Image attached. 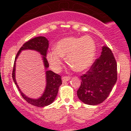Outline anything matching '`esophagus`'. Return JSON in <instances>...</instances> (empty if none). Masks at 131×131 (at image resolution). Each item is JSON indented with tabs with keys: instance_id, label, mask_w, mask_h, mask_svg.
I'll use <instances>...</instances> for the list:
<instances>
[{
	"instance_id": "34e87169",
	"label": "esophagus",
	"mask_w": 131,
	"mask_h": 131,
	"mask_svg": "<svg viewBox=\"0 0 131 131\" xmlns=\"http://www.w3.org/2000/svg\"><path fill=\"white\" fill-rule=\"evenodd\" d=\"M70 79V77H69V76H63V77L62 78L63 82H67V81H69Z\"/></svg>"
}]
</instances>
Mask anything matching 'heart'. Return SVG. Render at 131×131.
Instances as JSON below:
<instances>
[{"mask_svg":"<svg viewBox=\"0 0 131 131\" xmlns=\"http://www.w3.org/2000/svg\"><path fill=\"white\" fill-rule=\"evenodd\" d=\"M96 54V44L92 38L70 36L58 40L54 51L47 54V58L52 68L58 71L63 64V58L77 72L89 68L94 63Z\"/></svg>","mask_w":131,"mask_h":131,"instance_id":"heart-1","label":"heart"}]
</instances>
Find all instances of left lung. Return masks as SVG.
Listing matches in <instances>:
<instances>
[{"instance_id":"left-lung-1","label":"left lung","mask_w":131,"mask_h":131,"mask_svg":"<svg viewBox=\"0 0 131 131\" xmlns=\"http://www.w3.org/2000/svg\"><path fill=\"white\" fill-rule=\"evenodd\" d=\"M81 78L77 91L79 100L91 105L105 101L117 81V63L111 49L103 46L101 55Z\"/></svg>"}]
</instances>
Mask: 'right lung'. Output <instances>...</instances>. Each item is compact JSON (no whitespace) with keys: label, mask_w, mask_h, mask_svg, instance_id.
Listing matches in <instances>:
<instances>
[{"label":"right lung","mask_w":131,"mask_h":131,"mask_svg":"<svg viewBox=\"0 0 131 131\" xmlns=\"http://www.w3.org/2000/svg\"><path fill=\"white\" fill-rule=\"evenodd\" d=\"M48 48H49V40L45 37L39 36L28 40V42H26V43L23 45V46L20 48V49L16 54L13 68V80L17 86V88L18 89V91L21 95L23 98L25 99L28 103L34 105V106H38V107H43V106H47V105L51 104L55 100L57 94H58L59 87L62 84L61 76L59 74L55 73L52 71H46V87L42 95L37 99L29 98L21 91L20 89L19 88L18 85L16 83L15 79V62L16 58H18L21 50H34L39 52L43 56L42 60L43 64H44V67L46 70L49 67V63H48L47 60L46 58Z\"/></svg>","instance_id":"obj_1"}]
</instances>
